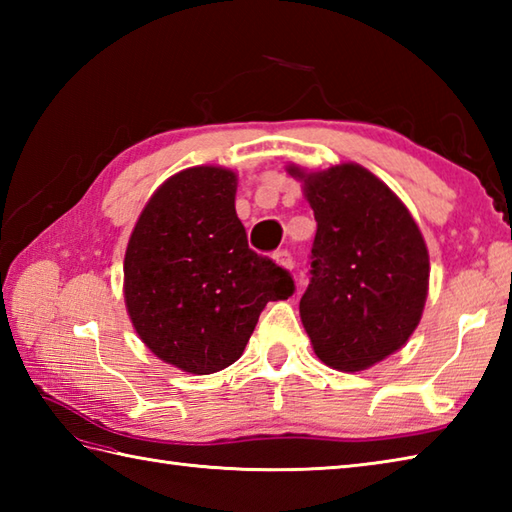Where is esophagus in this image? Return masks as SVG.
Segmentation results:
<instances>
[{"mask_svg": "<svg viewBox=\"0 0 512 512\" xmlns=\"http://www.w3.org/2000/svg\"><path fill=\"white\" fill-rule=\"evenodd\" d=\"M275 259H277V264H281L284 268H290V270L295 268V257H292L290 250H284V248L277 250V253H275Z\"/></svg>", "mask_w": 512, "mask_h": 512, "instance_id": "esophagus-1", "label": "esophagus"}]
</instances>
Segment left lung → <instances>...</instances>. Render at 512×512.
<instances>
[{
	"instance_id": "obj_1",
	"label": "left lung",
	"mask_w": 512,
	"mask_h": 512,
	"mask_svg": "<svg viewBox=\"0 0 512 512\" xmlns=\"http://www.w3.org/2000/svg\"><path fill=\"white\" fill-rule=\"evenodd\" d=\"M317 220L310 284L299 312L314 354L341 372H361L400 350L427 299L429 253L394 193L358 165L306 176Z\"/></svg>"
}]
</instances>
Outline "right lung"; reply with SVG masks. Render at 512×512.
Listing matches in <instances>:
<instances>
[{
    "instance_id": "obj_1",
    "label": "right lung",
    "mask_w": 512,
    "mask_h": 512,
    "mask_svg": "<svg viewBox=\"0 0 512 512\" xmlns=\"http://www.w3.org/2000/svg\"><path fill=\"white\" fill-rule=\"evenodd\" d=\"M235 189V173L220 167L176 173L151 195L127 244L134 328L158 358L191 374L233 365L266 303L295 292L286 268L248 248Z\"/></svg>"
}]
</instances>
